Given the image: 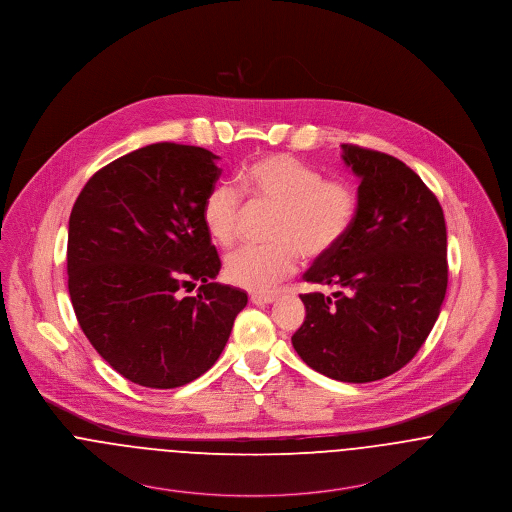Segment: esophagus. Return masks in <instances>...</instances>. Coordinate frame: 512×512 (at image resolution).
<instances>
[{"instance_id": "esophagus-1", "label": "esophagus", "mask_w": 512, "mask_h": 512, "mask_svg": "<svg viewBox=\"0 0 512 512\" xmlns=\"http://www.w3.org/2000/svg\"><path fill=\"white\" fill-rule=\"evenodd\" d=\"M251 301H253L255 305H269V303L276 301V296H259V294H253Z\"/></svg>"}]
</instances>
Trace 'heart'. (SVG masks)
Wrapping results in <instances>:
<instances>
[{
  "mask_svg": "<svg viewBox=\"0 0 512 512\" xmlns=\"http://www.w3.org/2000/svg\"><path fill=\"white\" fill-rule=\"evenodd\" d=\"M253 209L274 211L269 245L241 247L228 255L226 278L251 292H271L307 261L323 259L342 243L358 214L352 183L325 180L323 174L290 154H271L251 162L240 176ZM247 212L240 189L216 183L203 201V222L212 240L230 247L238 240Z\"/></svg>",
  "mask_w": 512,
  "mask_h": 512,
  "instance_id": "heart-1",
  "label": "heart"
}]
</instances>
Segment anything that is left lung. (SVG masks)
<instances>
[{"mask_svg":"<svg viewBox=\"0 0 512 512\" xmlns=\"http://www.w3.org/2000/svg\"><path fill=\"white\" fill-rule=\"evenodd\" d=\"M360 178L358 214L342 243L303 280L334 292L301 294L292 336L301 360L344 383L389 377L412 360L447 294V226L437 197L404 162L342 145Z\"/></svg>","mask_w":512,"mask_h":512,"instance_id":"1","label":"left lung"}]
</instances>
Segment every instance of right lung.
Segmentation results:
<instances>
[{"instance_id":"obj_1","label":"right lung","mask_w":512,"mask_h":512,"mask_svg":"<svg viewBox=\"0 0 512 512\" xmlns=\"http://www.w3.org/2000/svg\"><path fill=\"white\" fill-rule=\"evenodd\" d=\"M218 156L154 143L98 170L69 216L67 286L79 327L120 375L176 389L220 358L247 294L214 282L203 201ZM201 283L197 297H183Z\"/></svg>"}]
</instances>
